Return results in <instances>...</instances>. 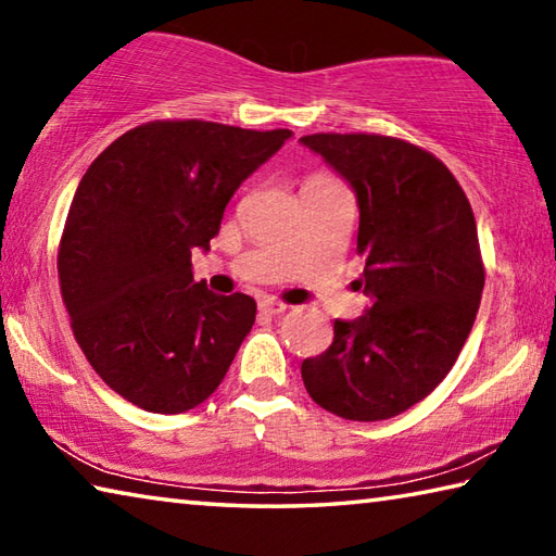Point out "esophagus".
I'll use <instances>...</instances> for the list:
<instances>
[{
    "mask_svg": "<svg viewBox=\"0 0 556 556\" xmlns=\"http://www.w3.org/2000/svg\"><path fill=\"white\" fill-rule=\"evenodd\" d=\"M260 312L269 314V316H277V314L287 312V304H281V301L267 296V299H260Z\"/></svg>",
    "mask_w": 556,
    "mask_h": 556,
    "instance_id": "obj_1",
    "label": "esophagus"
}]
</instances>
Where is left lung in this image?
I'll return each instance as SVG.
<instances>
[{"instance_id":"left-lung-1","label":"left lung","mask_w":556,"mask_h":556,"mask_svg":"<svg viewBox=\"0 0 556 556\" xmlns=\"http://www.w3.org/2000/svg\"><path fill=\"white\" fill-rule=\"evenodd\" d=\"M355 191L357 285L370 306L333 324L328 351L301 363L312 400L336 417H397L446 378L473 328L485 269L476 218L427 149L382 135H306Z\"/></svg>"}]
</instances>
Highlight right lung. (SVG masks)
Here are the masks:
<instances>
[{
    "mask_svg": "<svg viewBox=\"0 0 556 556\" xmlns=\"http://www.w3.org/2000/svg\"><path fill=\"white\" fill-rule=\"evenodd\" d=\"M289 137L156 119L80 178L59 244L61 296L80 351L119 397L181 414L218 390L257 304L195 281L191 252L211 250L232 193Z\"/></svg>",
    "mask_w": 556,
    "mask_h": 556,
    "instance_id": "1",
    "label": "right lung"
}]
</instances>
